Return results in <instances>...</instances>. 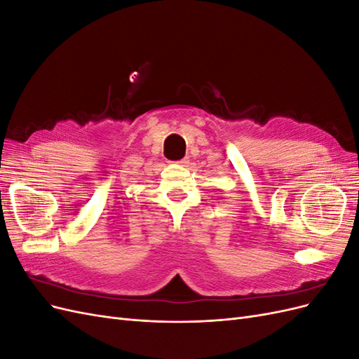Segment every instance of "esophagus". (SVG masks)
Returning a JSON list of instances; mask_svg holds the SVG:
<instances>
[{"label":"esophagus","instance_id":"esophagus-1","mask_svg":"<svg viewBox=\"0 0 359 359\" xmlns=\"http://www.w3.org/2000/svg\"><path fill=\"white\" fill-rule=\"evenodd\" d=\"M189 157H184V158H181V160H178L177 163H178V165H181V166H187L189 165Z\"/></svg>","mask_w":359,"mask_h":359}]
</instances>
